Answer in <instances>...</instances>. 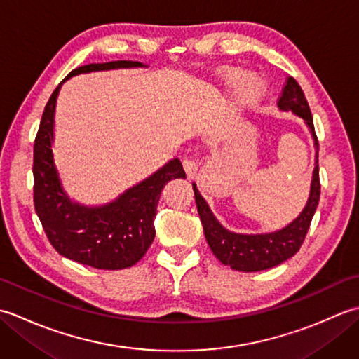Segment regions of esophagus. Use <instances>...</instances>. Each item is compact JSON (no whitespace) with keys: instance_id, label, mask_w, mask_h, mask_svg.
Instances as JSON below:
<instances>
[{"instance_id":"obj_1","label":"esophagus","mask_w":359,"mask_h":359,"mask_svg":"<svg viewBox=\"0 0 359 359\" xmlns=\"http://www.w3.org/2000/svg\"><path fill=\"white\" fill-rule=\"evenodd\" d=\"M182 163H184V170H185V172L188 175V179H193L196 171H197V162H196V160H193V158H184V162H182Z\"/></svg>"}]
</instances>
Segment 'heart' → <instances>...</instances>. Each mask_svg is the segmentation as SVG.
Masks as SVG:
<instances>
[{
  "label": "heart",
  "mask_w": 359,
  "mask_h": 359,
  "mask_svg": "<svg viewBox=\"0 0 359 359\" xmlns=\"http://www.w3.org/2000/svg\"><path fill=\"white\" fill-rule=\"evenodd\" d=\"M239 77H241V72L239 71H236V69L228 71L225 74L226 85H234V83H238ZM261 89H262V85H261V83H259V80H256L255 77H250L245 81V85H243L242 89H241L239 102L242 104H247V103L255 102L256 98L259 97V94H261Z\"/></svg>",
  "instance_id": "obj_1"
}]
</instances>
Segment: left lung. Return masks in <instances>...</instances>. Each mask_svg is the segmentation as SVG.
Returning a JSON list of instances; mask_svg holds the SVG:
<instances>
[{
	"label": "left lung",
	"instance_id": "obj_1",
	"mask_svg": "<svg viewBox=\"0 0 359 359\" xmlns=\"http://www.w3.org/2000/svg\"><path fill=\"white\" fill-rule=\"evenodd\" d=\"M280 109H292L297 116L306 120V123L313 134L316 149L319 148L318 137L313 126V117H311L310 106L307 98L304 95L301 86L293 77H287L282 94L278 100ZM318 158V154H316ZM197 211L203 226L205 238L212 253L224 265H230L233 270L239 271H261L279 265L287 259L292 257L299 251L301 245L306 239L307 231L311 224V219L318 207L319 196H321V182H319V165L316 160V166L313 171V180H311V191L306 208L296 220L285 226L284 230L270 233V234H236L225 230L216 217L212 216L207 202L197 191L193 185Z\"/></svg>",
	"mask_w": 359,
	"mask_h": 359
}]
</instances>
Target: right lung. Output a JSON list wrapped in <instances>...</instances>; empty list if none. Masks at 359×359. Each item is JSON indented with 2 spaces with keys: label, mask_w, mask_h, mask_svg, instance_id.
Segmentation results:
<instances>
[{
  "label": "right lung",
  "mask_w": 359,
  "mask_h": 359,
  "mask_svg": "<svg viewBox=\"0 0 359 359\" xmlns=\"http://www.w3.org/2000/svg\"><path fill=\"white\" fill-rule=\"evenodd\" d=\"M133 66H142V63L120 60L86 65L71 71L67 77ZM58 90L60 85L46 103L34 142L35 211L50 245L62 256L98 270L129 269L140 261L154 241V217L160 193L166 182L187 177L184 166L179 158L171 160L162 170L106 207L86 208L72 203L60 185L50 149Z\"/></svg>",
  "instance_id": "obj_1"
}]
</instances>
